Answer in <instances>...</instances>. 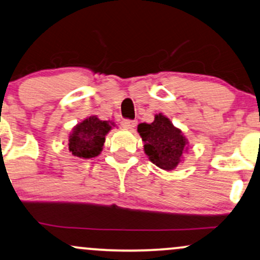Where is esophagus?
I'll list each match as a JSON object with an SVG mask.
<instances>
[{
	"label": "esophagus",
	"instance_id": "34e87169",
	"mask_svg": "<svg viewBox=\"0 0 260 260\" xmlns=\"http://www.w3.org/2000/svg\"><path fill=\"white\" fill-rule=\"evenodd\" d=\"M121 126L126 129H133L134 127L137 126V121H132V120H123L121 122Z\"/></svg>",
	"mask_w": 260,
	"mask_h": 260
}]
</instances>
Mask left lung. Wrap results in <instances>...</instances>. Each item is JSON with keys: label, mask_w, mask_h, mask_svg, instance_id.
<instances>
[{"label": "left lung", "mask_w": 260, "mask_h": 260, "mask_svg": "<svg viewBox=\"0 0 260 260\" xmlns=\"http://www.w3.org/2000/svg\"><path fill=\"white\" fill-rule=\"evenodd\" d=\"M138 133L144 143V152L161 170L173 171L189 151L186 137L164 114L155 115L151 123H139Z\"/></svg>", "instance_id": "8db88e82"}]
</instances>
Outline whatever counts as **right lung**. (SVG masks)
Wrapping results in <instances>:
<instances>
[{"label": "right lung", "instance_id": "add662e5", "mask_svg": "<svg viewBox=\"0 0 260 260\" xmlns=\"http://www.w3.org/2000/svg\"><path fill=\"white\" fill-rule=\"evenodd\" d=\"M116 124L112 121L99 120L92 115L79 122L69 136V150L74 156L80 158H92L100 155L105 137Z\"/></svg>", "mask_w": 260, "mask_h": 260}]
</instances>
